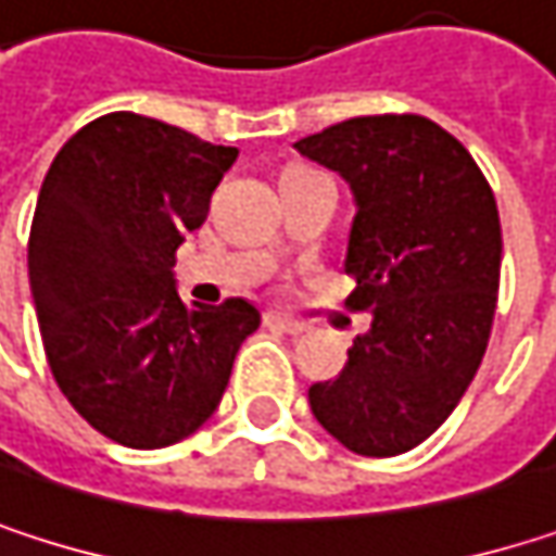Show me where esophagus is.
<instances>
[{
	"mask_svg": "<svg viewBox=\"0 0 556 556\" xmlns=\"http://www.w3.org/2000/svg\"><path fill=\"white\" fill-rule=\"evenodd\" d=\"M267 325H270V328H277V331H282V334H302V331H305V325H302V321L286 318V315H277V312H270V315H267Z\"/></svg>",
	"mask_w": 556,
	"mask_h": 556,
	"instance_id": "1",
	"label": "esophagus"
}]
</instances>
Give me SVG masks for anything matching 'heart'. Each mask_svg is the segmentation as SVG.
Returning a JSON list of instances; mask_svg holds the SVG:
<instances>
[{
  "label": "heart",
  "instance_id": "b5f03b06",
  "mask_svg": "<svg viewBox=\"0 0 556 556\" xmlns=\"http://www.w3.org/2000/svg\"><path fill=\"white\" fill-rule=\"evenodd\" d=\"M302 173H318V169H308V167H289V169H286V176H302Z\"/></svg>",
  "mask_w": 556,
  "mask_h": 556
}]
</instances>
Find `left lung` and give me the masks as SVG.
<instances>
[{
  "label": "left lung",
  "mask_w": 556,
  "mask_h": 556,
  "mask_svg": "<svg viewBox=\"0 0 556 556\" xmlns=\"http://www.w3.org/2000/svg\"><path fill=\"white\" fill-rule=\"evenodd\" d=\"M357 199L348 305L374 325L308 389L321 428L364 457L431 438L473 383L500 299L496 195L470 151L425 115H361L295 141Z\"/></svg>",
  "instance_id": "left-lung-1"
}]
</instances>
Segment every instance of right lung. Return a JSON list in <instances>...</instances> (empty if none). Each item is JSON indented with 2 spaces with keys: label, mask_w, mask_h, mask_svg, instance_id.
Here are the masks:
<instances>
[{
  "label": "right lung",
  "mask_w": 556,
  "mask_h": 556,
  "mask_svg": "<svg viewBox=\"0 0 556 556\" xmlns=\"http://www.w3.org/2000/svg\"><path fill=\"white\" fill-rule=\"evenodd\" d=\"M238 148L109 112L83 125L45 176L28 279L60 392L105 438L154 451L212 418L235 354L257 331L244 299L189 308L173 264Z\"/></svg>",
  "instance_id": "obj_1"
}]
</instances>
